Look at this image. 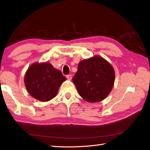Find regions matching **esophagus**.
<instances>
[{"label":"esophagus","mask_w":150,"mask_h":150,"mask_svg":"<svg viewBox=\"0 0 150 150\" xmlns=\"http://www.w3.org/2000/svg\"><path fill=\"white\" fill-rule=\"evenodd\" d=\"M66 78L67 79L69 80H71L72 79V75L71 74H68L66 76Z\"/></svg>","instance_id":"1"}]
</instances>
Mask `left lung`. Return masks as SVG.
<instances>
[{"mask_svg": "<svg viewBox=\"0 0 150 150\" xmlns=\"http://www.w3.org/2000/svg\"><path fill=\"white\" fill-rule=\"evenodd\" d=\"M115 81V72L107 60L100 57L83 60L72 78L79 95L88 102L104 100L110 93Z\"/></svg>", "mask_w": 150, "mask_h": 150, "instance_id": "obj_1", "label": "left lung"}]
</instances>
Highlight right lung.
<instances>
[{
	"mask_svg": "<svg viewBox=\"0 0 150 150\" xmlns=\"http://www.w3.org/2000/svg\"><path fill=\"white\" fill-rule=\"evenodd\" d=\"M66 80L62 72L55 69L50 63H35L28 69L25 84L33 98L47 102L56 96L60 85Z\"/></svg>",
	"mask_w": 150,
	"mask_h": 150,
	"instance_id": "add662e5",
	"label": "right lung"
}]
</instances>
